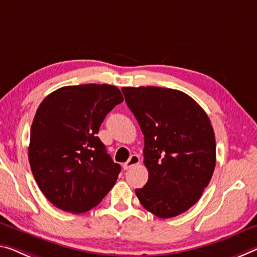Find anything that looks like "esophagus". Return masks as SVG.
I'll use <instances>...</instances> for the list:
<instances>
[{"label": "esophagus", "mask_w": 257, "mask_h": 257, "mask_svg": "<svg viewBox=\"0 0 257 257\" xmlns=\"http://www.w3.org/2000/svg\"><path fill=\"white\" fill-rule=\"evenodd\" d=\"M139 163H140L139 155H137V154H133V155L130 156L128 161L125 162V163L123 164V169L124 170H128V169H131L133 167H136V165H138Z\"/></svg>", "instance_id": "34e87169"}]
</instances>
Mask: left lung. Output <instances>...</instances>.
<instances>
[{"instance_id":"left-lung-1","label":"left lung","mask_w":257,"mask_h":257,"mask_svg":"<svg viewBox=\"0 0 257 257\" xmlns=\"http://www.w3.org/2000/svg\"><path fill=\"white\" fill-rule=\"evenodd\" d=\"M121 92L144 133L149 177L136 189L138 199L160 218L183 214L199 201L214 173L216 141L210 119L180 90L142 86Z\"/></svg>"}]
</instances>
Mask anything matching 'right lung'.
Here are the masks:
<instances>
[{
    "label": "right lung",
    "instance_id": "1",
    "mask_svg": "<svg viewBox=\"0 0 257 257\" xmlns=\"http://www.w3.org/2000/svg\"><path fill=\"white\" fill-rule=\"evenodd\" d=\"M123 101L116 86L87 84L58 88L39 105L29 160L38 186L55 207L81 214L113 187L120 165L97 133L106 113Z\"/></svg>",
    "mask_w": 257,
    "mask_h": 257
}]
</instances>
